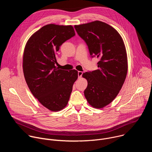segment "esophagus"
Instances as JSON below:
<instances>
[{"mask_svg":"<svg viewBox=\"0 0 152 152\" xmlns=\"http://www.w3.org/2000/svg\"><path fill=\"white\" fill-rule=\"evenodd\" d=\"M82 74H83L82 72L79 71L78 72V78H80L82 77Z\"/></svg>","mask_w":152,"mask_h":152,"instance_id":"1","label":"esophagus"}]
</instances>
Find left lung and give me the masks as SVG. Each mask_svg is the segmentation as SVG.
I'll return each mask as SVG.
<instances>
[{"instance_id": "left-lung-1", "label": "left lung", "mask_w": 152, "mask_h": 152, "mask_svg": "<svg viewBox=\"0 0 152 152\" xmlns=\"http://www.w3.org/2000/svg\"><path fill=\"white\" fill-rule=\"evenodd\" d=\"M88 46L91 58L99 59L98 69L85 72L88 81L84 95L93 107L102 108L116 97L125 80L127 58L121 37L112 26L100 21L75 26Z\"/></svg>"}]
</instances>
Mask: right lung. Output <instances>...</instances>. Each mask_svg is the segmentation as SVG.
<instances>
[{"label":"right lung","instance_id":"right-lung-1","mask_svg":"<svg viewBox=\"0 0 152 152\" xmlns=\"http://www.w3.org/2000/svg\"><path fill=\"white\" fill-rule=\"evenodd\" d=\"M75 35L71 25L49 24L35 32L25 48L23 69L27 85L33 96L52 111L67 106L78 77L76 70L69 72L55 66L60 46Z\"/></svg>","mask_w":152,"mask_h":152}]
</instances>
